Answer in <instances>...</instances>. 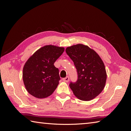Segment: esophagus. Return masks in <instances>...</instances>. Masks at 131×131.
<instances>
[{"label": "esophagus", "instance_id": "1", "mask_svg": "<svg viewBox=\"0 0 131 131\" xmlns=\"http://www.w3.org/2000/svg\"><path fill=\"white\" fill-rule=\"evenodd\" d=\"M63 81H64V82H68L69 81V77H67L65 78H63Z\"/></svg>", "mask_w": 131, "mask_h": 131}]
</instances>
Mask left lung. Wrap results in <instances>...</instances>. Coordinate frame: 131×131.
I'll return each mask as SVG.
<instances>
[{"label": "left lung", "instance_id": "8db88e82", "mask_svg": "<svg viewBox=\"0 0 131 131\" xmlns=\"http://www.w3.org/2000/svg\"><path fill=\"white\" fill-rule=\"evenodd\" d=\"M66 51L78 73V80L70 83V88L79 100H93L105 85L106 73L103 62L96 51L81 43L67 47Z\"/></svg>", "mask_w": 131, "mask_h": 131}]
</instances>
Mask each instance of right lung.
Instances as JSON below:
<instances>
[{
	"label": "right lung",
	"mask_w": 131,
	"mask_h": 131,
	"mask_svg": "<svg viewBox=\"0 0 131 131\" xmlns=\"http://www.w3.org/2000/svg\"><path fill=\"white\" fill-rule=\"evenodd\" d=\"M64 51V47L46 45L28 59L23 67L22 77L29 94L38 98H45L52 94L60 80L59 70L54 63Z\"/></svg>",
	"instance_id": "obj_1"
}]
</instances>
